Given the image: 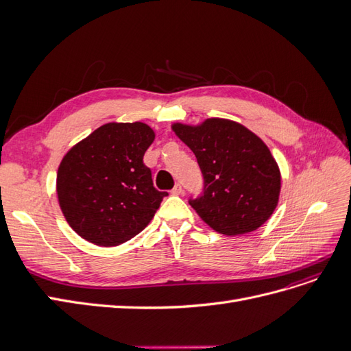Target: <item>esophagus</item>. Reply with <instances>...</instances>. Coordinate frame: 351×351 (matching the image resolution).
<instances>
[{"label":"esophagus","mask_w":351,"mask_h":351,"mask_svg":"<svg viewBox=\"0 0 351 351\" xmlns=\"http://www.w3.org/2000/svg\"><path fill=\"white\" fill-rule=\"evenodd\" d=\"M182 192H183V189H182V186H180V184H176L173 187V190H171L173 195H182Z\"/></svg>","instance_id":"obj_1"}]
</instances>
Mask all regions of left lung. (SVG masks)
<instances>
[{"instance_id":"left-lung-1","label":"left lung","mask_w":351,"mask_h":351,"mask_svg":"<svg viewBox=\"0 0 351 351\" xmlns=\"http://www.w3.org/2000/svg\"><path fill=\"white\" fill-rule=\"evenodd\" d=\"M173 130L197 159L204 193L189 204L212 230L246 234L268 221L278 205L281 174L256 134L224 119L195 127L177 123Z\"/></svg>"}]
</instances>
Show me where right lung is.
<instances>
[{
	"label": "right lung",
	"instance_id": "right-lung-1",
	"mask_svg": "<svg viewBox=\"0 0 351 351\" xmlns=\"http://www.w3.org/2000/svg\"><path fill=\"white\" fill-rule=\"evenodd\" d=\"M155 133L145 123H108L62 158L57 173L60 208L80 237L110 247L149 224L167 192L154 187L143 155Z\"/></svg>",
	"mask_w": 351,
	"mask_h": 351
}]
</instances>
